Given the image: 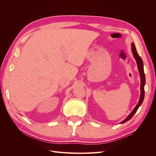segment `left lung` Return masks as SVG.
Masks as SVG:
<instances>
[{"mask_svg":"<svg viewBox=\"0 0 156 156\" xmlns=\"http://www.w3.org/2000/svg\"><path fill=\"white\" fill-rule=\"evenodd\" d=\"M132 45V53H133V56L134 58H135L136 61V63H137V66H138V69L139 71V73L140 75V90H141V92H140V98L139 99V101L138 104L136 105V107H135L134 109L133 110L129 115L127 116L125 120H124L122 121L121 123H125V122H127L128 120H129L133 116L135 115V113L137 111V109L139 108V107H140V105L142 104V103L144 100V84H145V82H146V79H145V75H144V68H143V60L142 58H140V56L139 55V54L137 53V52H136V48H135V44L133 43L131 44Z\"/></svg>","mask_w":156,"mask_h":156,"instance_id":"8db88e82","label":"left lung"}]
</instances>
